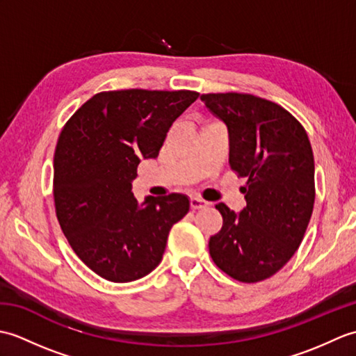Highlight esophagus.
Masks as SVG:
<instances>
[{
	"mask_svg": "<svg viewBox=\"0 0 356 356\" xmlns=\"http://www.w3.org/2000/svg\"><path fill=\"white\" fill-rule=\"evenodd\" d=\"M190 205H191V209H202V208H207L208 207V202L202 200L199 197H191L190 199Z\"/></svg>",
	"mask_w": 356,
	"mask_h": 356,
	"instance_id": "esophagus-1",
	"label": "esophagus"
}]
</instances>
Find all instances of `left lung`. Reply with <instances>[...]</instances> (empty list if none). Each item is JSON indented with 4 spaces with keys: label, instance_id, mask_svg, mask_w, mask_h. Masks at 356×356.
Here are the masks:
<instances>
[{
    "label": "left lung",
    "instance_id": "left-lung-1",
    "mask_svg": "<svg viewBox=\"0 0 356 356\" xmlns=\"http://www.w3.org/2000/svg\"><path fill=\"white\" fill-rule=\"evenodd\" d=\"M202 102L228 127L229 165L246 177V208H216L222 229L209 238L211 259L243 283L266 280L292 259L315 202V163L307 133L282 105L248 93H208Z\"/></svg>",
    "mask_w": 356,
    "mask_h": 356
}]
</instances>
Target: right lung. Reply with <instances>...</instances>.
I'll return each mask as SVG.
<instances>
[{
    "mask_svg": "<svg viewBox=\"0 0 356 356\" xmlns=\"http://www.w3.org/2000/svg\"><path fill=\"white\" fill-rule=\"evenodd\" d=\"M191 90H115L82 105L63 128L53 161L58 222L72 249L113 283L148 275L174 223L190 211L182 194L131 193L142 159H156L170 127L197 99Z\"/></svg>",
    "mask_w": 356,
    "mask_h": 356,
    "instance_id": "obj_1",
    "label": "right lung"
}]
</instances>
